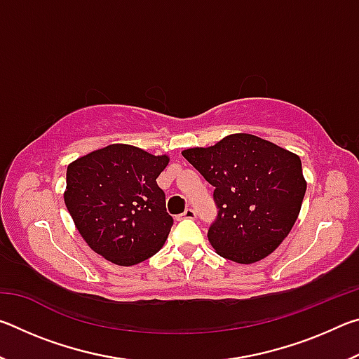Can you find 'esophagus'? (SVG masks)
<instances>
[{
	"instance_id": "obj_1",
	"label": "esophagus",
	"mask_w": 359,
	"mask_h": 359,
	"mask_svg": "<svg viewBox=\"0 0 359 359\" xmlns=\"http://www.w3.org/2000/svg\"><path fill=\"white\" fill-rule=\"evenodd\" d=\"M194 217H196V212H194L193 209H187L184 214H180L177 218H179V220H184V218H190V220H191V218H194Z\"/></svg>"
}]
</instances>
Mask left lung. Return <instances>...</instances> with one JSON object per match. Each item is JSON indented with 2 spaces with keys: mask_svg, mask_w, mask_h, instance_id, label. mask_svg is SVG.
Returning a JSON list of instances; mask_svg holds the SVG:
<instances>
[{
  "mask_svg": "<svg viewBox=\"0 0 359 359\" xmlns=\"http://www.w3.org/2000/svg\"><path fill=\"white\" fill-rule=\"evenodd\" d=\"M182 155L215 187L220 210L208 238L220 257L252 264L282 244L307 188L299 156L248 133L229 135L210 147L187 149Z\"/></svg>",
  "mask_w": 359,
  "mask_h": 359,
  "instance_id": "obj_1",
  "label": "left lung"
}]
</instances>
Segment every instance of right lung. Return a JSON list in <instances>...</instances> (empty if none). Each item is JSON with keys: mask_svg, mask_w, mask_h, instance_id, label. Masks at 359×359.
I'll use <instances>...</instances> for the list:
<instances>
[{"mask_svg": "<svg viewBox=\"0 0 359 359\" xmlns=\"http://www.w3.org/2000/svg\"><path fill=\"white\" fill-rule=\"evenodd\" d=\"M168 163V155L130 144L106 145L69 163L65 204L93 252L135 266L165 245L174 220L156 179Z\"/></svg>", "mask_w": 359, "mask_h": 359, "instance_id": "add662e5", "label": "right lung"}]
</instances>
